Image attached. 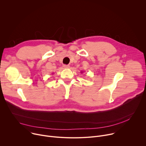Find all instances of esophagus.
Wrapping results in <instances>:
<instances>
[{"label":"esophagus","instance_id":"esophagus-1","mask_svg":"<svg viewBox=\"0 0 146 146\" xmlns=\"http://www.w3.org/2000/svg\"><path fill=\"white\" fill-rule=\"evenodd\" d=\"M63 66H64V68L65 69H68V68H70V66H69V65H64Z\"/></svg>","mask_w":146,"mask_h":146}]
</instances>
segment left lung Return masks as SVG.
<instances>
[{"label": "left lung", "mask_w": 146, "mask_h": 146, "mask_svg": "<svg viewBox=\"0 0 146 146\" xmlns=\"http://www.w3.org/2000/svg\"><path fill=\"white\" fill-rule=\"evenodd\" d=\"M81 73H82V72H81Z\"/></svg>", "instance_id": "obj_1"}]
</instances>
